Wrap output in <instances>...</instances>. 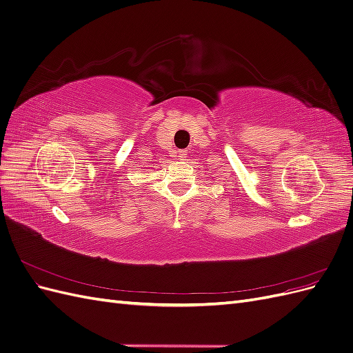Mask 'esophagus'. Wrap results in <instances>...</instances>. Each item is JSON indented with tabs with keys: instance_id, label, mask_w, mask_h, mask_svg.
Returning <instances> with one entry per match:
<instances>
[{
	"instance_id": "1",
	"label": "esophagus",
	"mask_w": 353,
	"mask_h": 353,
	"mask_svg": "<svg viewBox=\"0 0 353 353\" xmlns=\"http://www.w3.org/2000/svg\"><path fill=\"white\" fill-rule=\"evenodd\" d=\"M178 157H179L181 160H183V159H185V157H187V153H185L184 150H181V152H178Z\"/></svg>"
}]
</instances>
